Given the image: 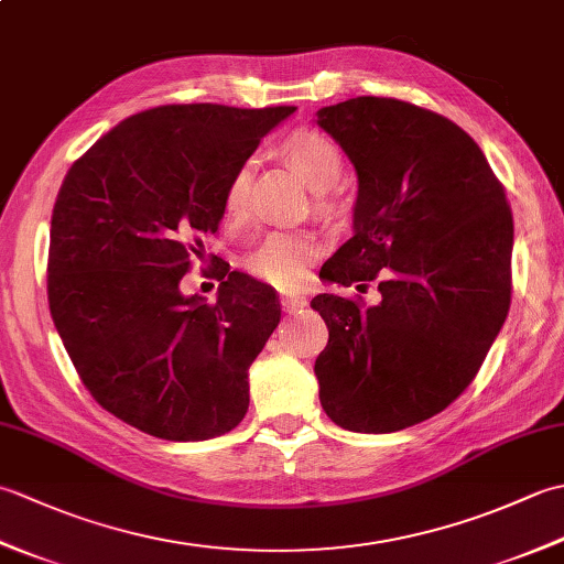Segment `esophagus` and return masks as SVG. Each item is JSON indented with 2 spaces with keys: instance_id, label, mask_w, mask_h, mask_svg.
Instances as JSON below:
<instances>
[{
  "instance_id": "34e87169",
  "label": "esophagus",
  "mask_w": 564,
  "mask_h": 564,
  "mask_svg": "<svg viewBox=\"0 0 564 564\" xmlns=\"http://www.w3.org/2000/svg\"><path fill=\"white\" fill-rule=\"evenodd\" d=\"M281 305H283V310L285 313H297V310H303L305 305H307V301L305 297H301V295H283L281 297Z\"/></svg>"
}]
</instances>
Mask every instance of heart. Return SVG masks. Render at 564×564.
Returning a JSON list of instances; mask_svg holds the SVG:
<instances>
[{"mask_svg":"<svg viewBox=\"0 0 564 564\" xmlns=\"http://www.w3.org/2000/svg\"><path fill=\"white\" fill-rule=\"evenodd\" d=\"M281 152L297 172L305 176L307 186L315 191V203L319 210L332 208V186L339 182L344 170L341 150L334 140L322 135L313 128H297L281 140ZM251 182V162L235 166L227 178L223 208L230 220H239L247 210ZM317 239L310 232L275 230L245 257V269L259 281L275 285V289H295L301 285L317 259Z\"/></svg>","mask_w":564,"mask_h":564,"instance_id":"obj_1","label":"heart"}]
</instances>
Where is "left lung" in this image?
<instances>
[{
  "instance_id": "8db88e82",
  "label": "left lung",
  "mask_w": 564,
  "mask_h": 564,
  "mask_svg": "<svg viewBox=\"0 0 564 564\" xmlns=\"http://www.w3.org/2000/svg\"><path fill=\"white\" fill-rule=\"evenodd\" d=\"M358 174L354 237L319 273L380 301L322 293L319 402L334 424L390 434L470 386L511 305L513 218L477 142L446 116L356 97L317 111Z\"/></svg>"
}]
</instances>
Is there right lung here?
Here are the masks:
<instances>
[{
  "mask_svg": "<svg viewBox=\"0 0 564 564\" xmlns=\"http://www.w3.org/2000/svg\"><path fill=\"white\" fill-rule=\"evenodd\" d=\"M295 106L170 104L126 118L69 166L53 208L47 303L84 388L121 422L206 441L242 422L275 291L215 269L218 301L178 289L218 232L227 178ZM213 257L210 263L215 267Z\"/></svg>",
  "mask_w": 564,
  "mask_h": 564,
  "instance_id": "obj_1",
  "label": "right lung"
}]
</instances>
